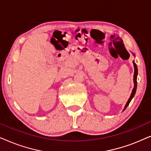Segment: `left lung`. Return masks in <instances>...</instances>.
<instances>
[{"label":"left lung","mask_w":151,"mask_h":151,"mask_svg":"<svg viewBox=\"0 0 151 151\" xmlns=\"http://www.w3.org/2000/svg\"><path fill=\"white\" fill-rule=\"evenodd\" d=\"M133 65H134V76H133V82H134V87L133 88V91H132V93L131 94V96H130V98L129 99V100H128V102H127V104L125 105V107L124 109V110H125L126 108L128 106V105L129 104L130 102H131L132 99L135 96V92H136V89H137V65H136V64L135 63V62H133Z\"/></svg>","instance_id":"8db88e82"}]
</instances>
